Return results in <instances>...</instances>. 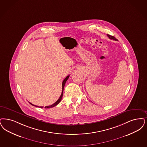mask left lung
Instances as JSON below:
<instances>
[{"instance_id":"left-lung-1","label":"left lung","mask_w":147,"mask_h":147,"mask_svg":"<svg viewBox=\"0 0 147 147\" xmlns=\"http://www.w3.org/2000/svg\"><path fill=\"white\" fill-rule=\"evenodd\" d=\"M107 36L109 37V38L110 39H113V40H117V39L114 36H113L109 35V34H107Z\"/></svg>"}]
</instances>
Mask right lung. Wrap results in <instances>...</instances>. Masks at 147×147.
Returning a JSON list of instances; mask_svg holds the SVG:
<instances>
[{
  "instance_id": "right-lung-1",
  "label": "right lung",
  "mask_w": 147,
  "mask_h": 147,
  "mask_svg": "<svg viewBox=\"0 0 147 147\" xmlns=\"http://www.w3.org/2000/svg\"><path fill=\"white\" fill-rule=\"evenodd\" d=\"M69 77V75L67 76V77L65 78V79L63 80V82H62V92L61 95L60 96V97H59V99H58V100H57L56 102H55V103H54L53 105H51V106H46V107H45V108H53V107H55V106H57V105L59 104V103L60 102V101L61 100L62 98L63 94V88H64V87H65V82H67V80L68 79ZM30 103V105H32V106H35V107H39V108H43V107H39V106L34 105L32 104L31 103Z\"/></svg>"
}]
</instances>
